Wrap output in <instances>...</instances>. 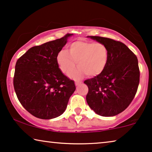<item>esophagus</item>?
<instances>
[{"label": "esophagus", "instance_id": "esophagus-1", "mask_svg": "<svg viewBox=\"0 0 152 152\" xmlns=\"http://www.w3.org/2000/svg\"><path fill=\"white\" fill-rule=\"evenodd\" d=\"M82 83V81H75V85H78L79 84H80V83Z\"/></svg>", "mask_w": 152, "mask_h": 152}]
</instances>
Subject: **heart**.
Listing matches in <instances>:
<instances>
[{"label":"heart","instance_id":"b5f03b06","mask_svg":"<svg viewBox=\"0 0 152 152\" xmlns=\"http://www.w3.org/2000/svg\"><path fill=\"white\" fill-rule=\"evenodd\" d=\"M107 60L108 50L104 44L83 40L72 42L68 52L62 50L57 56L58 65L65 74H69L77 63L79 67L69 74L74 78H80L85 74L98 75L105 68Z\"/></svg>","mask_w":152,"mask_h":152}]
</instances>
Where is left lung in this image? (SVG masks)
I'll return each instance as SVG.
<instances>
[{"instance_id":"obj_1","label":"left lung","mask_w":152,"mask_h":152,"mask_svg":"<svg viewBox=\"0 0 152 152\" xmlns=\"http://www.w3.org/2000/svg\"><path fill=\"white\" fill-rule=\"evenodd\" d=\"M108 50L103 71L84 81L88 87V105L102 116H114L123 112L133 100L140 81L136 56L122 42L101 36H90Z\"/></svg>"}]
</instances>
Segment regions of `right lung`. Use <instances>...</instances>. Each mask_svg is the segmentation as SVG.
I'll return each instance as SVG.
<instances>
[{
	"mask_svg": "<svg viewBox=\"0 0 152 152\" xmlns=\"http://www.w3.org/2000/svg\"><path fill=\"white\" fill-rule=\"evenodd\" d=\"M72 35L32 47L16 61L15 92L23 107L36 118L61 116L75 91L74 80L62 73L57 63L58 54Z\"/></svg>",
	"mask_w": 152,
	"mask_h": 152,
	"instance_id": "obj_1",
	"label": "right lung"
}]
</instances>
